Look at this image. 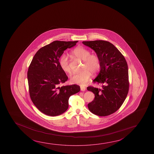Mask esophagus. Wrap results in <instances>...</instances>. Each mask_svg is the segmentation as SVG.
I'll return each instance as SVG.
<instances>
[{"mask_svg":"<svg viewBox=\"0 0 154 154\" xmlns=\"http://www.w3.org/2000/svg\"><path fill=\"white\" fill-rule=\"evenodd\" d=\"M86 88L85 87H84V86H81V90L82 91H85Z\"/></svg>","mask_w":154,"mask_h":154,"instance_id":"34e87169","label":"esophagus"}]
</instances>
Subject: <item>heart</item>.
<instances>
[{
  "label": "heart",
  "instance_id": "heart-1",
  "mask_svg": "<svg viewBox=\"0 0 154 154\" xmlns=\"http://www.w3.org/2000/svg\"><path fill=\"white\" fill-rule=\"evenodd\" d=\"M90 51L83 47L79 46L74 49L71 55L75 58L83 61L82 71L75 73L71 77L70 82L81 85H85L91 78L92 73H98L101 68V60L98 55L90 54ZM58 64L62 70L66 73L71 72L69 61L66 56H61L58 60Z\"/></svg>",
  "mask_w": 154,
  "mask_h": 154
}]
</instances>
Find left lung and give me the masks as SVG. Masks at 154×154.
Wrapping results in <instances>:
<instances>
[{"instance_id":"8db88e82","label":"left lung","mask_w":154,"mask_h":154,"mask_svg":"<svg viewBox=\"0 0 154 154\" xmlns=\"http://www.w3.org/2000/svg\"><path fill=\"white\" fill-rule=\"evenodd\" d=\"M93 49L101 60V68L93 83L101 84V88L88 86L94 99L88 103V109L100 116L111 115L118 111L125 100L129 91L128 65L123 55L108 41H83Z\"/></svg>"}]
</instances>
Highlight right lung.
<instances>
[{
  "label": "right lung",
  "instance_id": "obj_1",
  "mask_svg": "<svg viewBox=\"0 0 154 154\" xmlns=\"http://www.w3.org/2000/svg\"><path fill=\"white\" fill-rule=\"evenodd\" d=\"M77 42L55 41L40 48L29 66L27 79L30 99L39 111L49 116L65 112L68 109L70 97L81 90L76 84L60 87L68 77L60 67L59 58L64 51Z\"/></svg>",
  "mask_w": 154,
  "mask_h": 154
}]
</instances>
